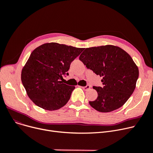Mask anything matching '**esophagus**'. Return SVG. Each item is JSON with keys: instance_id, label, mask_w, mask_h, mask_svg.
<instances>
[{"instance_id": "esophagus-1", "label": "esophagus", "mask_w": 153, "mask_h": 153, "mask_svg": "<svg viewBox=\"0 0 153 153\" xmlns=\"http://www.w3.org/2000/svg\"><path fill=\"white\" fill-rule=\"evenodd\" d=\"M82 88L84 89L85 91H88V89H90V86L87 85V86H83V87H82Z\"/></svg>"}]
</instances>
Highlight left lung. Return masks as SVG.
Listing matches in <instances>:
<instances>
[{
	"label": "left lung",
	"mask_w": 153,
	"mask_h": 153,
	"mask_svg": "<svg viewBox=\"0 0 153 153\" xmlns=\"http://www.w3.org/2000/svg\"><path fill=\"white\" fill-rule=\"evenodd\" d=\"M79 59L102 77L104 86H93L97 97L89 102L94 109L109 112L127 101L135 89L139 70L127 52L112 45L92 47L85 49Z\"/></svg>",
	"instance_id": "left-lung-1"
}]
</instances>
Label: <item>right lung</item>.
Returning a JSON list of instances; mask_svg holds the SVG:
<instances>
[{"instance_id": "add662e5", "label": "right lung", "mask_w": 153, "mask_h": 153, "mask_svg": "<svg viewBox=\"0 0 153 153\" xmlns=\"http://www.w3.org/2000/svg\"><path fill=\"white\" fill-rule=\"evenodd\" d=\"M84 48H77L57 42L45 43L36 48L23 67L21 79L27 94L38 107L56 111L69 101L75 88L62 83V75L71 62Z\"/></svg>"}]
</instances>
